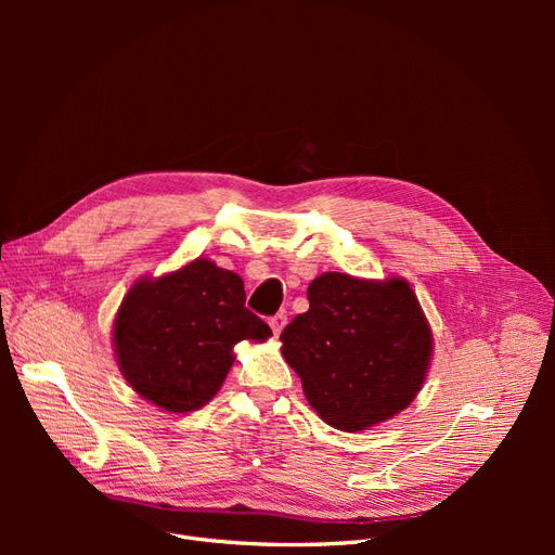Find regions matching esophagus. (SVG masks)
Returning <instances> with one entry per match:
<instances>
[{
  "label": "esophagus",
  "mask_w": 555,
  "mask_h": 555,
  "mask_svg": "<svg viewBox=\"0 0 555 555\" xmlns=\"http://www.w3.org/2000/svg\"><path fill=\"white\" fill-rule=\"evenodd\" d=\"M268 324H271V328H273V333H275V335H280V333H282V328L287 326V314H284V312H278L275 317L268 319Z\"/></svg>",
  "instance_id": "obj_1"
}]
</instances>
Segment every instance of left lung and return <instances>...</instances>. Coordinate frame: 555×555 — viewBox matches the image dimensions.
Instances as JSON below:
<instances>
[{
	"label": "left lung",
	"mask_w": 555,
	"mask_h": 555,
	"mask_svg": "<svg viewBox=\"0 0 555 555\" xmlns=\"http://www.w3.org/2000/svg\"><path fill=\"white\" fill-rule=\"evenodd\" d=\"M308 300L310 310L282 331L280 349L310 408L345 433L405 410L422 391L435 345L410 282L331 271L310 282Z\"/></svg>",
	"instance_id": "8db88e82"
}]
</instances>
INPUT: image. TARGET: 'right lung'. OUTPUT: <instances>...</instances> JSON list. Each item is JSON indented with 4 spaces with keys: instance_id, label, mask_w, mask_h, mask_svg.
<instances>
[{
    "instance_id": "1",
    "label": "right lung",
    "mask_w": 555,
    "mask_h": 555,
    "mask_svg": "<svg viewBox=\"0 0 555 555\" xmlns=\"http://www.w3.org/2000/svg\"><path fill=\"white\" fill-rule=\"evenodd\" d=\"M271 328L245 308L241 275L198 257L131 284L113 322L115 361L155 408L201 410L231 371L241 340L266 343Z\"/></svg>"
}]
</instances>
